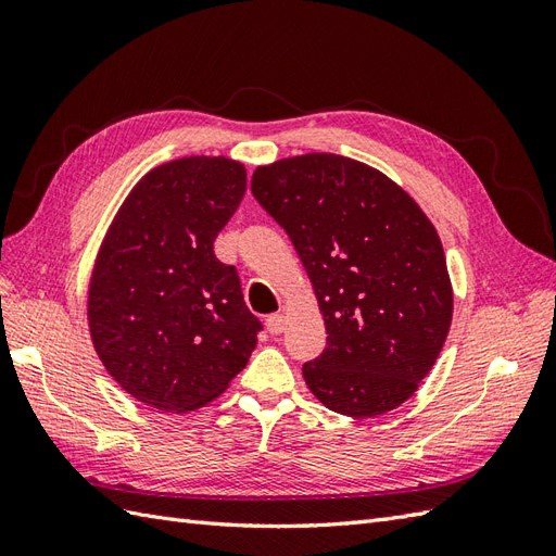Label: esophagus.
I'll return each instance as SVG.
<instances>
[{
    "label": "esophagus",
    "instance_id": "1",
    "mask_svg": "<svg viewBox=\"0 0 556 556\" xmlns=\"http://www.w3.org/2000/svg\"><path fill=\"white\" fill-rule=\"evenodd\" d=\"M282 329H285V317L280 313H274V315L266 317V331L268 333L278 336V333H282Z\"/></svg>",
    "mask_w": 556,
    "mask_h": 556
}]
</instances>
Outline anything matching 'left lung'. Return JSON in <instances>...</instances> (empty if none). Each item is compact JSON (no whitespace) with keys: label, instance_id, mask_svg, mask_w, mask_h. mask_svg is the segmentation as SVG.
<instances>
[{"label":"left lung","instance_id":"8db88e82","mask_svg":"<svg viewBox=\"0 0 556 556\" xmlns=\"http://www.w3.org/2000/svg\"><path fill=\"white\" fill-rule=\"evenodd\" d=\"M250 190L288 231L325 317L327 348L304 364L311 392L357 419L408 401L452 323L445 252L422 208L384 174L331 153L257 166Z\"/></svg>","mask_w":556,"mask_h":556}]
</instances>
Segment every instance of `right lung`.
Here are the masks:
<instances>
[{
  "instance_id": "add662e5",
  "label": "right lung",
  "mask_w": 556,
  "mask_h": 556,
  "mask_svg": "<svg viewBox=\"0 0 556 556\" xmlns=\"http://www.w3.org/2000/svg\"><path fill=\"white\" fill-rule=\"evenodd\" d=\"M245 194V166L180 157L148 172L99 248L88 323L127 394L162 413L206 406L241 374L262 323L213 241Z\"/></svg>"
}]
</instances>
